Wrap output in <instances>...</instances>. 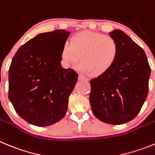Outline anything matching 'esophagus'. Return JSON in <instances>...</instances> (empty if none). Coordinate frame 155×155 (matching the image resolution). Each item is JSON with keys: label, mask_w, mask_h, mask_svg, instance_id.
Returning a JSON list of instances; mask_svg holds the SVG:
<instances>
[{"label": "esophagus", "mask_w": 155, "mask_h": 155, "mask_svg": "<svg viewBox=\"0 0 155 155\" xmlns=\"http://www.w3.org/2000/svg\"><path fill=\"white\" fill-rule=\"evenodd\" d=\"M79 79L80 80H84V81H88V78H87L86 76H84V75H79Z\"/></svg>", "instance_id": "1"}]
</instances>
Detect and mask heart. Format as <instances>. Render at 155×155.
<instances>
[{"mask_svg":"<svg viewBox=\"0 0 155 155\" xmlns=\"http://www.w3.org/2000/svg\"><path fill=\"white\" fill-rule=\"evenodd\" d=\"M118 46L109 35L83 31L74 35L71 45L65 44L62 58L68 65H75L80 60L79 70L93 75H100L111 67L117 55Z\"/></svg>","mask_w":155,"mask_h":155,"instance_id":"heart-1","label":"heart"}]
</instances>
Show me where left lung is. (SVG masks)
Segmentation results:
<instances>
[{
    "label": "left lung",
    "mask_w": 155,
    "mask_h": 155,
    "mask_svg": "<svg viewBox=\"0 0 155 155\" xmlns=\"http://www.w3.org/2000/svg\"><path fill=\"white\" fill-rule=\"evenodd\" d=\"M118 46L107 71L91 80L90 104L95 117L110 124L134 119L148 93L151 68L144 50L119 30L110 33Z\"/></svg>",
    "instance_id": "1"
}]
</instances>
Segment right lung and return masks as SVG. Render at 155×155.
Masks as SVG:
<instances>
[{
  "instance_id": "obj_1",
  "label": "right lung",
  "mask_w": 155,
  "mask_h": 155,
  "mask_svg": "<svg viewBox=\"0 0 155 155\" xmlns=\"http://www.w3.org/2000/svg\"><path fill=\"white\" fill-rule=\"evenodd\" d=\"M69 35L54 30L37 35L18 50L10 65L9 100L19 116L33 125H51L67 113L78 77L61 64Z\"/></svg>"
}]
</instances>
